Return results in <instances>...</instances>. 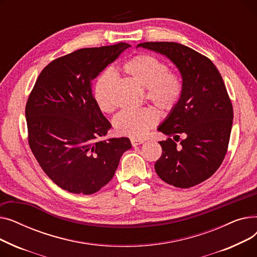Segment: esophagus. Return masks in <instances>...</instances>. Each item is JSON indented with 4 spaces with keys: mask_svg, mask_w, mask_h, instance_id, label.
Returning a JSON list of instances; mask_svg holds the SVG:
<instances>
[{
    "mask_svg": "<svg viewBox=\"0 0 257 257\" xmlns=\"http://www.w3.org/2000/svg\"><path fill=\"white\" fill-rule=\"evenodd\" d=\"M144 140H139V139H131V144H132V146L133 147H136V146H139V145H141V144H144Z\"/></svg>",
    "mask_w": 257,
    "mask_h": 257,
    "instance_id": "1",
    "label": "esophagus"
}]
</instances>
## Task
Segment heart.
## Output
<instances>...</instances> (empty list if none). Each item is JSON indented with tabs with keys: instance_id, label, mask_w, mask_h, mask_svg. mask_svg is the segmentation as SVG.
I'll return each mask as SVG.
<instances>
[{
	"instance_id": "obj_1",
	"label": "heart",
	"mask_w": 257,
	"mask_h": 257,
	"mask_svg": "<svg viewBox=\"0 0 257 257\" xmlns=\"http://www.w3.org/2000/svg\"><path fill=\"white\" fill-rule=\"evenodd\" d=\"M124 71L146 88V97L164 111L177 106L182 94L181 78L169 72L168 65L155 56L140 54L124 64ZM115 73L111 69L102 72L93 84V97L99 108L110 112L114 108L113 85ZM154 108L124 109L113 117V127L119 136L143 138L158 121Z\"/></svg>"
}]
</instances>
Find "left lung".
I'll return each instance as SVG.
<instances>
[{
	"label": "left lung",
	"instance_id": "8db88e82",
	"mask_svg": "<svg viewBox=\"0 0 257 257\" xmlns=\"http://www.w3.org/2000/svg\"><path fill=\"white\" fill-rule=\"evenodd\" d=\"M168 57L182 77V94L177 106L158 127L169 138L159 142L163 154L155 171L165 182L180 188L208 179L223 163L230 139L233 108L226 86L210 59L186 46L169 42L138 45Z\"/></svg>",
	"mask_w": 257,
	"mask_h": 257
}]
</instances>
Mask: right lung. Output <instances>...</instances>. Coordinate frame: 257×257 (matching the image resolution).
<instances>
[{
	"label": "right lung",
	"mask_w": 257,
	"mask_h": 257,
	"mask_svg": "<svg viewBox=\"0 0 257 257\" xmlns=\"http://www.w3.org/2000/svg\"><path fill=\"white\" fill-rule=\"evenodd\" d=\"M126 43L80 49L50 62L39 74L26 104L30 149L49 178L62 190L90 195L109 182L127 138L99 140L111 124L92 93L91 81Z\"/></svg>",
	"instance_id": "obj_1"
}]
</instances>
